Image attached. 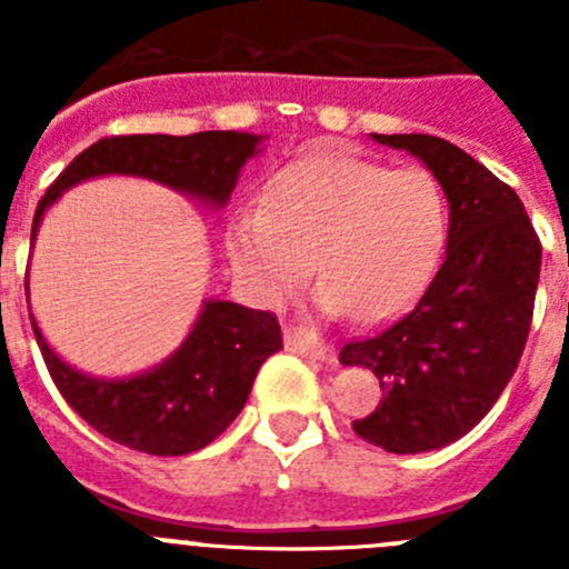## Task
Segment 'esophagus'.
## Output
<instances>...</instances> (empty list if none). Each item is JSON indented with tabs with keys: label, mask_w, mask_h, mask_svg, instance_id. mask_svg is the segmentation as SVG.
<instances>
[{
	"label": "esophagus",
	"mask_w": 569,
	"mask_h": 569,
	"mask_svg": "<svg viewBox=\"0 0 569 569\" xmlns=\"http://www.w3.org/2000/svg\"><path fill=\"white\" fill-rule=\"evenodd\" d=\"M284 341H288L290 350L296 353H305L310 359L321 361V365H336V353L333 347H328L325 341L319 339V333L310 328H284Z\"/></svg>",
	"instance_id": "esophagus-1"
}]
</instances>
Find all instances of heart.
<instances>
[{
  "mask_svg": "<svg viewBox=\"0 0 569 569\" xmlns=\"http://www.w3.org/2000/svg\"><path fill=\"white\" fill-rule=\"evenodd\" d=\"M447 239L445 190L421 168L313 156L281 170L264 204L236 213L228 259L259 299H288L316 270L328 313L381 321L436 273Z\"/></svg>",
  "mask_w": 569,
  "mask_h": 569,
  "instance_id": "1",
  "label": "heart"
}]
</instances>
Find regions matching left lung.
<instances>
[{"label":"left lung","instance_id":"8db88e82","mask_svg":"<svg viewBox=\"0 0 569 569\" xmlns=\"http://www.w3.org/2000/svg\"><path fill=\"white\" fill-rule=\"evenodd\" d=\"M433 170L450 204L447 253L413 310L341 347L373 370L381 401L353 430L387 453H425L479 425L512 379L530 333L541 241L510 184L439 136L373 133Z\"/></svg>","mask_w":569,"mask_h":569}]
</instances>
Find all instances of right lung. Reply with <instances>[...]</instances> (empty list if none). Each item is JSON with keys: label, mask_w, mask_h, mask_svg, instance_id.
<instances>
[{"label": "right lung", "mask_w": 569, "mask_h": 569, "mask_svg": "<svg viewBox=\"0 0 569 569\" xmlns=\"http://www.w3.org/2000/svg\"><path fill=\"white\" fill-rule=\"evenodd\" d=\"M259 142V136L236 130L99 139L44 190L30 239L37 236L48 204L57 202L62 190L93 176H144L222 208ZM30 325L50 379L64 401L110 441L150 456L193 453L224 433L248 401L261 361L281 347L279 319L270 310L204 301L199 321L168 361L133 379H93L50 350L33 316Z\"/></svg>", "instance_id": "right-lung-1"}]
</instances>
